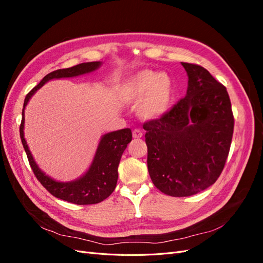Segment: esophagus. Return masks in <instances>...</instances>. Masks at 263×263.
Returning a JSON list of instances; mask_svg holds the SVG:
<instances>
[{
    "instance_id": "esophagus-1",
    "label": "esophagus",
    "mask_w": 263,
    "mask_h": 263,
    "mask_svg": "<svg viewBox=\"0 0 263 263\" xmlns=\"http://www.w3.org/2000/svg\"><path fill=\"white\" fill-rule=\"evenodd\" d=\"M133 137L134 138H141L142 137V132L139 128H135L133 130Z\"/></svg>"
}]
</instances>
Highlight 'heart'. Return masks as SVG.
I'll return each instance as SVG.
<instances>
[{"mask_svg": "<svg viewBox=\"0 0 263 263\" xmlns=\"http://www.w3.org/2000/svg\"><path fill=\"white\" fill-rule=\"evenodd\" d=\"M173 91V81L169 74L142 70L125 82L119 92V100L125 104L139 103V115L153 119L162 116L169 109Z\"/></svg>", "mask_w": 263, "mask_h": 263, "instance_id": "obj_1", "label": "heart"}]
</instances>
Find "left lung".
Instances as JSON below:
<instances>
[{
    "label": "left lung",
    "mask_w": 263,
    "mask_h": 263,
    "mask_svg": "<svg viewBox=\"0 0 263 263\" xmlns=\"http://www.w3.org/2000/svg\"><path fill=\"white\" fill-rule=\"evenodd\" d=\"M182 66L189 77L185 98L144 124L151 181L162 193L177 197L194 195L217 181L235 124L226 87L201 66Z\"/></svg>",
    "instance_id": "8db88e82"
}]
</instances>
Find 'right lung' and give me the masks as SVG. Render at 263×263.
<instances>
[{"label": "right lung", "instance_id": "add662e5", "mask_svg": "<svg viewBox=\"0 0 263 263\" xmlns=\"http://www.w3.org/2000/svg\"><path fill=\"white\" fill-rule=\"evenodd\" d=\"M100 65L101 62L99 61L83 62L71 68L52 71V72L44 77L41 83H38L26 95L25 101H24V108L27 105V102L31 98V95L47 81L51 80V79L71 78L91 72V71L98 69ZM24 108L22 112V123L20 126L22 144L24 149H25L28 162L35 177L50 194H52L54 197L60 198V200L77 205H91L104 201L105 198L113 193L118 178L117 169L119 161H121L124 150L133 138L132 130L129 128L112 132L102 137L90 169L82 178L73 182H57L42 172L34 161L33 157H31L25 138H24Z\"/></svg>", "mask_w": 263, "mask_h": 263}]
</instances>
